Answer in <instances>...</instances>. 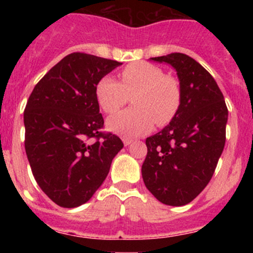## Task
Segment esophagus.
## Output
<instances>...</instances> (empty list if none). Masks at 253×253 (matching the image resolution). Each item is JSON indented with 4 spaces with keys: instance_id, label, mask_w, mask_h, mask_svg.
I'll list each match as a JSON object with an SVG mask.
<instances>
[{
    "instance_id": "obj_1",
    "label": "esophagus",
    "mask_w": 253,
    "mask_h": 253,
    "mask_svg": "<svg viewBox=\"0 0 253 253\" xmlns=\"http://www.w3.org/2000/svg\"><path fill=\"white\" fill-rule=\"evenodd\" d=\"M122 141H124L125 145H129L132 143V139H128V138H122Z\"/></svg>"
}]
</instances>
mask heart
Wrapping results in <instances>:
<instances>
[{
	"label": "heart",
	"mask_w": 253,
	"mask_h": 253,
	"mask_svg": "<svg viewBox=\"0 0 253 253\" xmlns=\"http://www.w3.org/2000/svg\"><path fill=\"white\" fill-rule=\"evenodd\" d=\"M134 94L136 108L125 110L109 119L108 127L115 133L133 138L154 127L169 124L181 104L180 84L174 77L164 76L162 68L147 62L126 66L121 72V83L105 76L98 82L95 95L106 114H115Z\"/></svg>",
	"instance_id": "1"
}]
</instances>
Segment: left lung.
Returning a JSON list of instances; mask_svg holds the SVG:
<instances>
[{"mask_svg": "<svg viewBox=\"0 0 253 253\" xmlns=\"http://www.w3.org/2000/svg\"><path fill=\"white\" fill-rule=\"evenodd\" d=\"M169 63L180 81L177 114L160 132L145 139L144 185L168 206L195 200L211 181L225 145L228 108L211 73L185 53L152 57Z\"/></svg>", "mask_w": 253, "mask_h": 253, "instance_id": "8db88e82", "label": "left lung"}]
</instances>
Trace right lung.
Wrapping results in <instances>:
<instances>
[{
  "instance_id": "right-lung-1",
  "label": "right lung",
  "mask_w": 253,
  "mask_h": 253,
  "mask_svg": "<svg viewBox=\"0 0 253 253\" xmlns=\"http://www.w3.org/2000/svg\"><path fill=\"white\" fill-rule=\"evenodd\" d=\"M122 65L84 52L63 57L34 86L24 110L25 153L45 195L63 208L88 202L124 143L104 133L98 82Z\"/></svg>"
}]
</instances>
